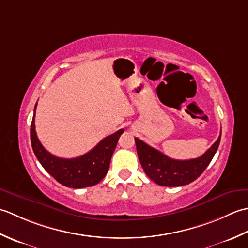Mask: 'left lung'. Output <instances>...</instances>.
I'll return each instance as SVG.
<instances>
[{"instance_id": "left-lung-1", "label": "left lung", "mask_w": 248, "mask_h": 248, "mask_svg": "<svg viewBox=\"0 0 248 248\" xmlns=\"http://www.w3.org/2000/svg\"><path fill=\"white\" fill-rule=\"evenodd\" d=\"M220 135L202 156L183 161L170 159L138 138L135 144L141 167L152 181L163 186H181L196 180L208 167L219 146Z\"/></svg>"}]
</instances>
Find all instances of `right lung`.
I'll use <instances>...</instances> for the list:
<instances>
[{
  "instance_id": "obj_1",
  "label": "right lung",
  "mask_w": 248,
  "mask_h": 248,
  "mask_svg": "<svg viewBox=\"0 0 248 248\" xmlns=\"http://www.w3.org/2000/svg\"><path fill=\"white\" fill-rule=\"evenodd\" d=\"M35 104L34 116L31 124V143L37 159L45 170L62 186L72 188L93 186L99 183L108 173L109 162L124 129L104 138L87 154L73 159H62L51 155L41 145L35 131Z\"/></svg>"
}]
</instances>
